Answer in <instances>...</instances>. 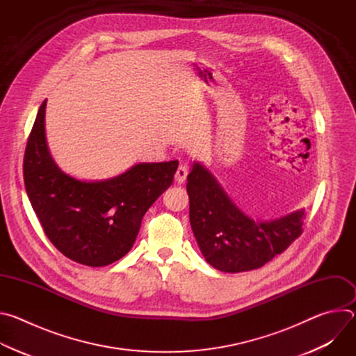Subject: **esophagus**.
<instances>
[{"label":"esophagus","mask_w":356,"mask_h":356,"mask_svg":"<svg viewBox=\"0 0 356 356\" xmlns=\"http://www.w3.org/2000/svg\"><path fill=\"white\" fill-rule=\"evenodd\" d=\"M187 175H188V170H187V168H186L184 165H180V166L177 168V172H176V175H175V180H176L179 184H181V183H184V181H186V179H187Z\"/></svg>","instance_id":"esophagus-1"}]
</instances>
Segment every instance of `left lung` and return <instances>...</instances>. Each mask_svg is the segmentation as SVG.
<instances>
[{
  "label": "left lung",
  "instance_id": "1",
  "mask_svg": "<svg viewBox=\"0 0 356 356\" xmlns=\"http://www.w3.org/2000/svg\"><path fill=\"white\" fill-rule=\"evenodd\" d=\"M190 224L202 257L228 273L258 269L301 234L304 210L270 221L253 220L236 207L213 173L194 162L187 176Z\"/></svg>",
  "mask_w": 356,
  "mask_h": 356
}]
</instances>
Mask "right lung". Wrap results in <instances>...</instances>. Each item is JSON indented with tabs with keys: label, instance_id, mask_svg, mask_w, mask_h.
Here are the masks:
<instances>
[{
	"label": "right lung",
	"instance_id": "obj_1",
	"mask_svg": "<svg viewBox=\"0 0 356 356\" xmlns=\"http://www.w3.org/2000/svg\"><path fill=\"white\" fill-rule=\"evenodd\" d=\"M46 99L32 127L24 181L42 228L58 250L77 264L107 266L131 250L142 218L172 184L179 162L138 163L106 180H79L50 155L44 134Z\"/></svg>",
	"mask_w": 356,
	"mask_h": 356
}]
</instances>
